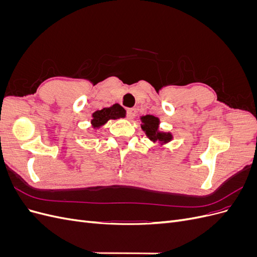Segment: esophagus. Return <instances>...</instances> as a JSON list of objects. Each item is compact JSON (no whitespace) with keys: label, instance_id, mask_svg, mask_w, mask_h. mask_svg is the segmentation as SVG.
I'll use <instances>...</instances> for the list:
<instances>
[{"label":"esophagus","instance_id":"34e87169","mask_svg":"<svg viewBox=\"0 0 257 257\" xmlns=\"http://www.w3.org/2000/svg\"><path fill=\"white\" fill-rule=\"evenodd\" d=\"M136 112H137V110H136V108H128V109H127V111H126V115H127V119H128V120H133V119L135 118V115H136Z\"/></svg>","mask_w":257,"mask_h":257}]
</instances>
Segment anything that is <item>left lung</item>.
Wrapping results in <instances>:
<instances>
[{"label": "left lung", "instance_id": "obj_1", "mask_svg": "<svg viewBox=\"0 0 257 257\" xmlns=\"http://www.w3.org/2000/svg\"><path fill=\"white\" fill-rule=\"evenodd\" d=\"M142 130L145 132L147 138H149L152 143H159L164 146L173 141V134L170 132L160 131V119L152 114H146L141 116Z\"/></svg>", "mask_w": 257, "mask_h": 257}]
</instances>
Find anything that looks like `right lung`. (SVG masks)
Returning a JSON list of instances; mask_svg holds the SVG:
<instances>
[{
    "instance_id": "right-lung-1",
    "label": "right lung",
    "mask_w": 257,
    "mask_h": 257,
    "mask_svg": "<svg viewBox=\"0 0 257 257\" xmlns=\"http://www.w3.org/2000/svg\"><path fill=\"white\" fill-rule=\"evenodd\" d=\"M120 118H125V110L118 104H114L110 107L103 108L102 110H96L92 113L91 124L94 130H98L109 121L116 120Z\"/></svg>"
}]
</instances>
